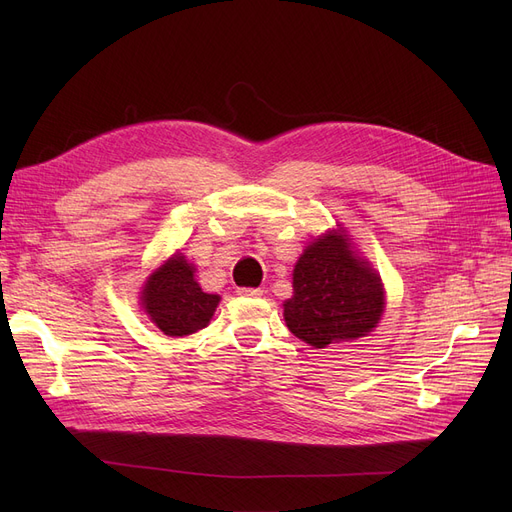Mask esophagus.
Wrapping results in <instances>:
<instances>
[{"instance_id": "esophagus-1", "label": "esophagus", "mask_w": 512, "mask_h": 512, "mask_svg": "<svg viewBox=\"0 0 512 512\" xmlns=\"http://www.w3.org/2000/svg\"><path fill=\"white\" fill-rule=\"evenodd\" d=\"M240 297H261L263 290L261 288H238L236 290Z\"/></svg>"}]
</instances>
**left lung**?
Returning a JSON list of instances; mask_svg holds the SVG:
<instances>
[{
  "label": "left lung",
  "instance_id": "left-lung-1",
  "mask_svg": "<svg viewBox=\"0 0 512 512\" xmlns=\"http://www.w3.org/2000/svg\"><path fill=\"white\" fill-rule=\"evenodd\" d=\"M288 330L315 348L367 336L382 317L380 276L359 259L340 232L313 240L294 265Z\"/></svg>",
  "mask_w": 512,
  "mask_h": 512
}]
</instances>
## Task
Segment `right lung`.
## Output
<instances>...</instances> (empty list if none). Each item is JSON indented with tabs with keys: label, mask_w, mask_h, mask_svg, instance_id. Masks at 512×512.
<instances>
[{
	"label": "right lung",
	"mask_w": 512,
	"mask_h": 512,
	"mask_svg": "<svg viewBox=\"0 0 512 512\" xmlns=\"http://www.w3.org/2000/svg\"><path fill=\"white\" fill-rule=\"evenodd\" d=\"M143 307L153 324L168 336H186L203 330L220 303L195 280V267L174 255L153 272L141 292Z\"/></svg>",
	"instance_id": "add662e5"
}]
</instances>
